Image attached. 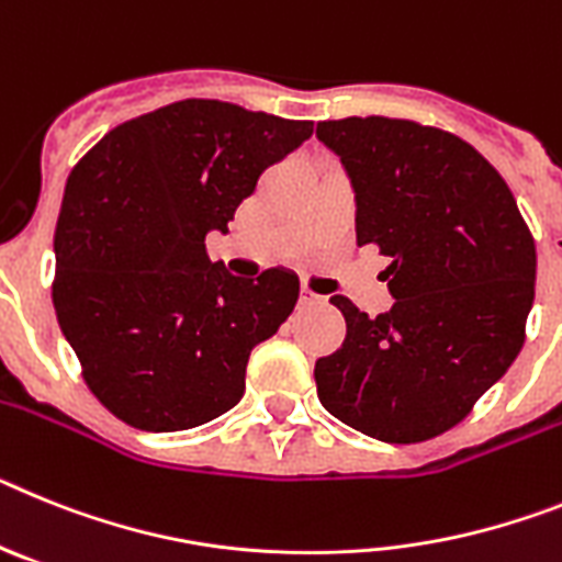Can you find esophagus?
Segmentation results:
<instances>
[{
    "label": "esophagus",
    "instance_id": "34e87169",
    "mask_svg": "<svg viewBox=\"0 0 562 562\" xmlns=\"http://www.w3.org/2000/svg\"><path fill=\"white\" fill-rule=\"evenodd\" d=\"M300 302H302V305H319V302H325V296L314 294L311 288H302V291H300Z\"/></svg>",
    "mask_w": 562,
    "mask_h": 562
}]
</instances>
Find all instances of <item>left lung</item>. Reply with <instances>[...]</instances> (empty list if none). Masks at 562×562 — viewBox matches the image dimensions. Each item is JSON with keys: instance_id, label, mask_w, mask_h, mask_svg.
Wrapping results in <instances>:
<instances>
[{"instance_id": "8db88e82", "label": "left lung", "mask_w": 562, "mask_h": 562, "mask_svg": "<svg viewBox=\"0 0 562 562\" xmlns=\"http://www.w3.org/2000/svg\"><path fill=\"white\" fill-rule=\"evenodd\" d=\"M356 194V243L393 257V308L330 296L348 336L314 368L330 416L387 443L456 427L524 348L538 254L506 180L475 146L402 119L316 124Z\"/></svg>"}]
</instances>
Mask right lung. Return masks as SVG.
<instances>
[{"mask_svg":"<svg viewBox=\"0 0 562 562\" xmlns=\"http://www.w3.org/2000/svg\"><path fill=\"white\" fill-rule=\"evenodd\" d=\"M314 121L187 99L115 126L67 178L56 223V305L101 404L130 427L178 432L243 398L251 350L291 316L300 280L209 260L268 166Z\"/></svg>","mask_w":562,"mask_h":562,"instance_id":"1","label":"right lung"}]
</instances>
